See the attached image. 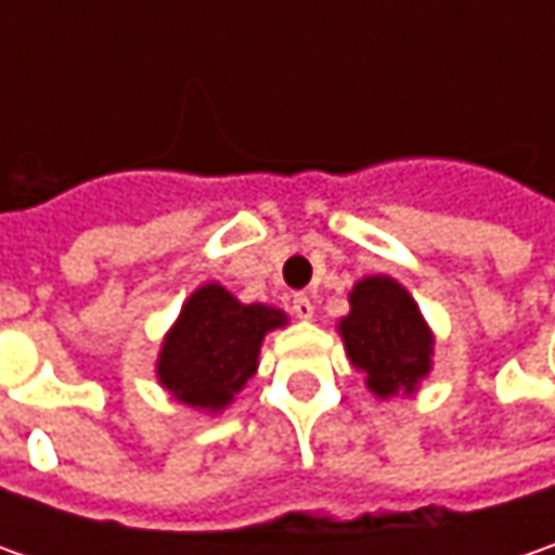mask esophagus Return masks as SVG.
I'll list each match as a JSON object with an SVG mask.
<instances>
[{"label":"esophagus","mask_w":555,"mask_h":555,"mask_svg":"<svg viewBox=\"0 0 555 555\" xmlns=\"http://www.w3.org/2000/svg\"><path fill=\"white\" fill-rule=\"evenodd\" d=\"M293 314H296V318H302V321L314 318V302H311L306 293H296V296H293Z\"/></svg>","instance_id":"1"}]
</instances>
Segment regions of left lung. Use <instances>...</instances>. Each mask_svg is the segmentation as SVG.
I'll return each instance as SVG.
<instances>
[{
	"label": "left lung",
	"instance_id": "8db88e82",
	"mask_svg": "<svg viewBox=\"0 0 555 555\" xmlns=\"http://www.w3.org/2000/svg\"><path fill=\"white\" fill-rule=\"evenodd\" d=\"M349 302L352 311L343 318L339 333L354 367L367 373L371 392L379 398L414 392L429 373L433 333L408 289L392 278H364Z\"/></svg>",
	"mask_w": 555,
	"mask_h": 555
}]
</instances>
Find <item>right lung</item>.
<instances>
[{
    "instance_id": "obj_1",
    "label": "right lung",
    "mask_w": 555,
    "mask_h": 555,
    "mask_svg": "<svg viewBox=\"0 0 555 555\" xmlns=\"http://www.w3.org/2000/svg\"><path fill=\"white\" fill-rule=\"evenodd\" d=\"M284 324V311L244 306L219 284L201 287L166 336L160 383L191 408H224L256 371L262 336Z\"/></svg>"
}]
</instances>
